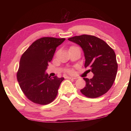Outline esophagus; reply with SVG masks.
I'll use <instances>...</instances> for the list:
<instances>
[{"label": "esophagus", "instance_id": "1", "mask_svg": "<svg viewBox=\"0 0 131 131\" xmlns=\"http://www.w3.org/2000/svg\"><path fill=\"white\" fill-rule=\"evenodd\" d=\"M66 78L68 79H76V77H71V76H67Z\"/></svg>", "mask_w": 131, "mask_h": 131}]
</instances>
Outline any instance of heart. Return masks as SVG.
I'll return each instance as SVG.
<instances>
[{
  "mask_svg": "<svg viewBox=\"0 0 131 131\" xmlns=\"http://www.w3.org/2000/svg\"><path fill=\"white\" fill-rule=\"evenodd\" d=\"M70 72H72V71H70Z\"/></svg>",
  "mask_w": 131,
  "mask_h": 131,
  "instance_id": "obj_1",
  "label": "heart"
}]
</instances>
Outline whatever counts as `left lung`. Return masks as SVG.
<instances>
[{
    "mask_svg": "<svg viewBox=\"0 0 131 131\" xmlns=\"http://www.w3.org/2000/svg\"><path fill=\"white\" fill-rule=\"evenodd\" d=\"M68 40L78 44L85 57V68H90L94 76L84 78L85 87L80 90L84 95L95 98L107 92L114 82L118 65L114 50L102 40L94 36L83 35Z\"/></svg>",
    "mask_w": 131,
    "mask_h": 131,
    "instance_id": "obj_1",
    "label": "left lung"
}]
</instances>
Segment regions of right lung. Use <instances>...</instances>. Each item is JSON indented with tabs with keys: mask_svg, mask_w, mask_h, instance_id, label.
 <instances>
[{
	"mask_svg": "<svg viewBox=\"0 0 131 131\" xmlns=\"http://www.w3.org/2000/svg\"><path fill=\"white\" fill-rule=\"evenodd\" d=\"M65 38L42 37L34 42L24 53L17 77L21 90L33 102L47 105L54 100L64 78H52L46 73L58 46Z\"/></svg>",
	"mask_w": 131,
	"mask_h": 131,
	"instance_id": "1",
	"label": "right lung"
}]
</instances>
